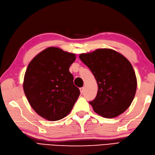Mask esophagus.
Listing matches in <instances>:
<instances>
[{"instance_id": "esophagus-1", "label": "esophagus", "mask_w": 155, "mask_h": 155, "mask_svg": "<svg viewBox=\"0 0 155 155\" xmlns=\"http://www.w3.org/2000/svg\"><path fill=\"white\" fill-rule=\"evenodd\" d=\"M84 87H80V92H81V94H82V93L84 92Z\"/></svg>"}]
</instances>
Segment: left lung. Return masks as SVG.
<instances>
[{
	"mask_svg": "<svg viewBox=\"0 0 155 155\" xmlns=\"http://www.w3.org/2000/svg\"><path fill=\"white\" fill-rule=\"evenodd\" d=\"M80 59L92 72L98 84L93 110L105 118L121 115L130 106L136 94L137 80L132 64L112 49L99 48L80 54Z\"/></svg>",
	"mask_w": 155,
	"mask_h": 155,
	"instance_id": "8db88e82",
	"label": "left lung"
}]
</instances>
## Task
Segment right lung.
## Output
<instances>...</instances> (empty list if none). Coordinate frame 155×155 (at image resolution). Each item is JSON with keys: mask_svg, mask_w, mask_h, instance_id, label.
<instances>
[{"mask_svg": "<svg viewBox=\"0 0 155 155\" xmlns=\"http://www.w3.org/2000/svg\"><path fill=\"white\" fill-rule=\"evenodd\" d=\"M75 54L57 47L38 54L26 69L23 90L37 114L48 121H58L71 112L80 96L69 67Z\"/></svg>", "mask_w": 155, "mask_h": 155, "instance_id": "right-lung-1", "label": "right lung"}]
</instances>
